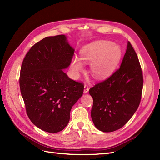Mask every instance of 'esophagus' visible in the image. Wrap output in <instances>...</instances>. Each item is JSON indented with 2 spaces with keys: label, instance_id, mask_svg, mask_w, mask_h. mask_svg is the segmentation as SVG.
I'll return each mask as SVG.
<instances>
[{
  "label": "esophagus",
  "instance_id": "esophagus-1",
  "mask_svg": "<svg viewBox=\"0 0 160 160\" xmlns=\"http://www.w3.org/2000/svg\"><path fill=\"white\" fill-rule=\"evenodd\" d=\"M88 91H89V87L88 85L85 84L84 85V93H88Z\"/></svg>",
  "mask_w": 160,
  "mask_h": 160
}]
</instances>
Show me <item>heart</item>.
<instances>
[{
	"mask_svg": "<svg viewBox=\"0 0 160 160\" xmlns=\"http://www.w3.org/2000/svg\"><path fill=\"white\" fill-rule=\"evenodd\" d=\"M81 59L91 63L90 71L96 79H104L110 75L119 64L122 50L118 45L108 41L91 42L82 48ZM71 67L75 72L83 69V64L78 58L72 59Z\"/></svg>",
	"mask_w": 160,
	"mask_h": 160,
	"instance_id": "b5f03b06",
	"label": "heart"
}]
</instances>
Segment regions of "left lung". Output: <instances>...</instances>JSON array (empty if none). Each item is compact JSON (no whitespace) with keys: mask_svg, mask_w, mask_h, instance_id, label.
I'll list each match as a JSON object with an SVG mask.
<instances>
[{"mask_svg":"<svg viewBox=\"0 0 160 160\" xmlns=\"http://www.w3.org/2000/svg\"><path fill=\"white\" fill-rule=\"evenodd\" d=\"M143 84L142 67L129 41L119 68L89 91L93 99L91 115L95 126L103 132L124 126L139 107Z\"/></svg>","mask_w":160,"mask_h":160,"instance_id":"left-lung-1","label":"left lung"}]
</instances>
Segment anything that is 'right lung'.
<instances>
[{"instance_id": "obj_1", "label": "right lung", "mask_w": 160, "mask_h": 160, "mask_svg": "<svg viewBox=\"0 0 160 160\" xmlns=\"http://www.w3.org/2000/svg\"><path fill=\"white\" fill-rule=\"evenodd\" d=\"M74 55L64 35L47 37L35 43L24 58L19 85L26 112L37 128L59 132L68 124L70 111L83 95V83L62 69Z\"/></svg>"}]
</instances>
